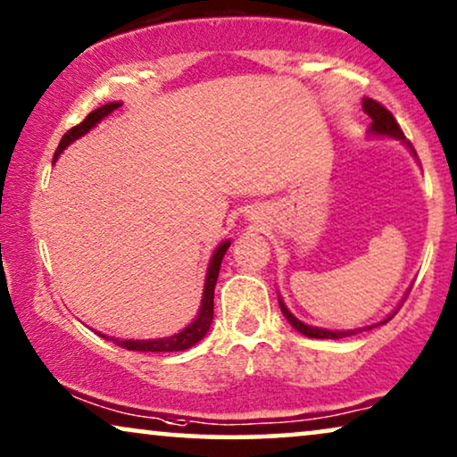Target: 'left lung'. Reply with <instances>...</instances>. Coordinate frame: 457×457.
<instances>
[{"mask_svg":"<svg viewBox=\"0 0 457 457\" xmlns=\"http://www.w3.org/2000/svg\"><path fill=\"white\" fill-rule=\"evenodd\" d=\"M363 111H366V114H368L370 119H372V131L374 133H380V136H393V137L405 139L403 131H401V127H399L397 120H395L391 111L382 106L380 102L372 100V97H366V100H363ZM407 145H410V148H411L410 142H407ZM279 307H282V313L286 315V320H288L290 324L296 328V330H299L301 334H305V337H309V338H345V337H351V334H357V332H353V330H349V332H332V330H321V328H312V326L303 324L301 320H296L295 315H292L288 309L284 307L282 301H279ZM393 315H391V318H393ZM391 318H388V320H391ZM388 320L382 321V324H386Z\"/></svg>","mask_w":457,"mask_h":457,"instance_id":"8db88e82","label":"left lung"}]
</instances>
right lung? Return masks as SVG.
I'll list each match as a JSON object with an SVG mask.
<instances>
[{"instance_id":"1","label":"right lung","mask_w":457,"mask_h":457,"mask_svg":"<svg viewBox=\"0 0 457 457\" xmlns=\"http://www.w3.org/2000/svg\"><path fill=\"white\" fill-rule=\"evenodd\" d=\"M119 106H120L119 102H111V104L96 108V111H91L87 117L81 120V123L71 127V129L62 136V139H60L56 154H54V161H56L58 154L66 148V145H69L71 142H75L77 137L85 136V133H87L91 127L97 123V120L108 117V114H111L112 111H117ZM228 248H229V242H223V245L215 251V254L211 257L209 271H206V282H204L203 307H200L198 318L194 320L192 324L186 328V330L175 334V337L158 338V340H119V338H108V340H112L114 345L123 346V349H127V351H144V353H148V351L150 353L186 351V349H190L192 345H196L198 340H203L204 334L209 332L211 321H212V296H215V284H217V276H219V267H221L223 254H225V251H228ZM102 338H106V337H102Z\"/></svg>"}]
</instances>
